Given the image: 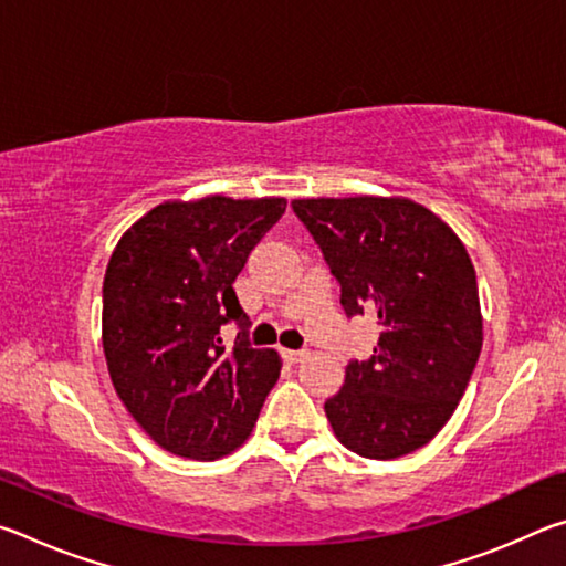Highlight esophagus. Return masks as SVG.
<instances>
[{
    "label": "esophagus",
    "mask_w": 566,
    "mask_h": 566,
    "mask_svg": "<svg viewBox=\"0 0 566 566\" xmlns=\"http://www.w3.org/2000/svg\"><path fill=\"white\" fill-rule=\"evenodd\" d=\"M306 357H310V352H304V349H282V359L284 361H290V364H300V361H304Z\"/></svg>",
    "instance_id": "34e87169"
}]
</instances>
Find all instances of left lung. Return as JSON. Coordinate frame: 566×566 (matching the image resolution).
<instances>
[{
    "label": "left lung",
    "mask_w": 566,
    "mask_h": 566,
    "mask_svg": "<svg viewBox=\"0 0 566 566\" xmlns=\"http://www.w3.org/2000/svg\"><path fill=\"white\" fill-rule=\"evenodd\" d=\"M296 217L342 284L347 317L375 314V354L349 361L324 411L334 437L367 459L432 442L482 352L476 274L462 239L407 197L294 199Z\"/></svg>",
    "instance_id": "8db88e82"
}]
</instances>
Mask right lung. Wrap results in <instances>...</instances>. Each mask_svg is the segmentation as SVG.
<instances>
[{"label":"right lung","mask_w":566,"mask_h":566,"mask_svg":"<svg viewBox=\"0 0 566 566\" xmlns=\"http://www.w3.org/2000/svg\"><path fill=\"white\" fill-rule=\"evenodd\" d=\"M284 197L169 199L114 247L102 286V347L134 421L167 452L214 462L252 434L282 359L252 349L232 284ZM243 332L227 353L218 329Z\"/></svg>","instance_id":"right-lung-1"}]
</instances>
